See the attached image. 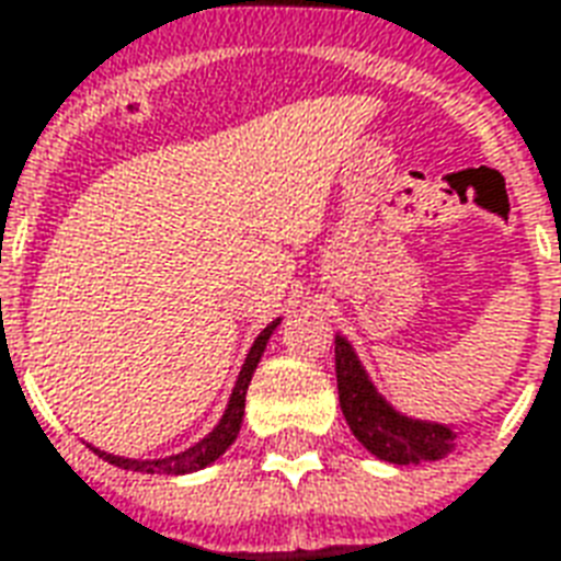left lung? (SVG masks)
Listing matches in <instances>:
<instances>
[{"instance_id": "8db88e82", "label": "left lung", "mask_w": 561, "mask_h": 561, "mask_svg": "<svg viewBox=\"0 0 561 561\" xmlns=\"http://www.w3.org/2000/svg\"><path fill=\"white\" fill-rule=\"evenodd\" d=\"M334 370L343 419L367 451L394 466L443 460L457 448V431L439 421L410 419L388 403L358 362L353 343L334 334Z\"/></svg>"}]
</instances>
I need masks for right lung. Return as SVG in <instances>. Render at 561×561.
Segmentation results:
<instances>
[{
    "label": "right lung",
    "instance_id": "obj_1",
    "mask_svg": "<svg viewBox=\"0 0 561 561\" xmlns=\"http://www.w3.org/2000/svg\"><path fill=\"white\" fill-rule=\"evenodd\" d=\"M280 325V320L268 322L260 334H256V341H253L251 353L244 358V365L239 370V379H236V388H232L230 403H227V410L220 415V421L215 424V431L203 436L199 443L185 448V451L170 454V457H158V460H137V457H116V454L101 451V448H92L98 457H104L107 463L118 466V469H130V472H149V476H187V472H196V469H206L208 463H215L220 454L227 451L232 443H236V436L241 431V419H244V394H248V386H251V376L260 365V358L265 353V343L268 337L275 334V329Z\"/></svg>",
    "mask_w": 561,
    "mask_h": 561
}]
</instances>
